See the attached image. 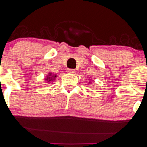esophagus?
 <instances>
[{"label":"esophagus","instance_id":"1","mask_svg":"<svg viewBox=\"0 0 147 147\" xmlns=\"http://www.w3.org/2000/svg\"><path fill=\"white\" fill-rule=\"evenodd\" d=\"M75 71L74 70V69H68L67 70V72L68 74H74L75 73Z\"/></svg>","mask_w":147,"mask_h":147}]
</instances>
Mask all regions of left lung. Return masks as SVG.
Instances as JSON below:
<instances>
[{"label": "left lung", "instance_id": "obj_1", "mask_svg": "<svg viewBox=\"0 0 147 147\" xmlns=\"http://www.w3.org/2000/svg\"><path fill=\"white\" fill-rule=\"evenodd\" d=\"M93 83V81H92V79H90V80H89L88 81V84H91V83Z\"/></svg>", "mask_w": 147, "mask_h": 147}]
</instances>
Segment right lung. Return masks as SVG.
I'll return each instance as SVG.
<instances>
[{
    "mask_svg": "<svg viewBox=\"0 0 147 147\" xmlns=\"http://www.w3.org/2000/svg\"><path fill=\"white\" fill-rule=\"evenodd\" d=\"M57 78V75L52 73V72H49V73L47 74V75L44 78V82L45 83H48V84H51V83H52L53 81L56 80Z\"/></svg>",
    "mask_w": 147,
    "mask_h": 147,
    "instance_id": "obj_1",
    "label": "right lung"
}]
</instances>
